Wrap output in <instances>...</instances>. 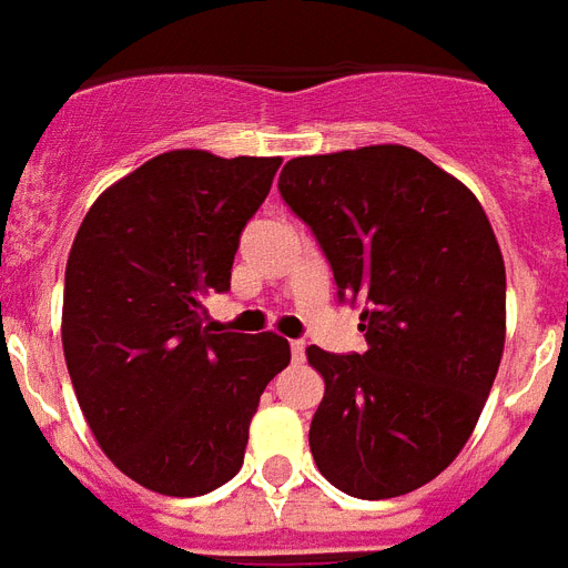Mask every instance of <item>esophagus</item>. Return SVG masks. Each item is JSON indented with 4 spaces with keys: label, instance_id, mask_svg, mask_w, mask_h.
I'll use <instances>...</instances> for the list:
<instances>
[{
    "label": "esophagus",
    "instance_id": "obj_1",
    "mask_svg": "<svg viewBox=\"0 0 568 568\" xmlns=\"http://www.w3.org/2000/svg\"><path fill=\"white\" fill-rule=\"evenodd\" d=\"M290 355H293L296 363L305 361V343H302V339H293V343H290Z\"/></svg>",
    "mask_w": 568,
    "mask_h": 568
}]
</instances>
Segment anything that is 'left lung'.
Segmentation results:
<instances>
[{
    "mask_svg": "<svg viewBox=\"0 0 568 568\" xmlns=\"http://www.w3.org/2000/svg\"><path fill=\"white\" fill-rule=\"evenodd\" d=\"M278 193L320 243L363 355L307 348L325 381L311 455L337 489L405 496L446 469L505 352V261L480 202L407 146L293 158Z\"/></svg>",
    "mask_w": 568,
    "mask_h": 568,
    "instance_id": "left-lung-1",
    "label": "left lung"
}]
</instances>
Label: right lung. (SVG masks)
I'll return each instance as SVG.
<instances>
[{
    "mask_svg": "<svg viewBox=\"0 0 568 568\" xmlns=\"http://www.w3.org/2000/svg\"><path fill=\"white\" fill-rule=\"evenodd\" d=\"M281 158L179 149L93 202L63 278V357L113 466L161 496H205L243 466L261 393L290 363L272 331L207 325Z\"/></svg>",
    "mask_w": 568,
    "mask_h": 568,
    "instance_id": "obj_1",
    "label": "right lung"
}]
</instances>
